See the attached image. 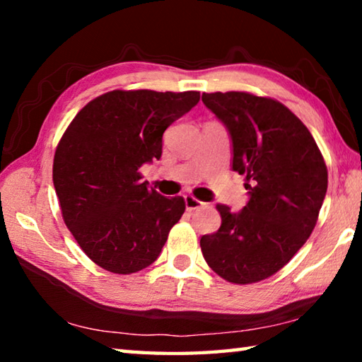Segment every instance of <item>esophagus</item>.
<instances>
[{
    "label": "esophagus",
    "mask_w": 362,
    "mask_h": 362,
    "mask_svg": "<svg viewBox=\"0 0 362 362\" xmlns=\"http://www.w3.org/2000/svg\"><path fill=\"white\" fill-rule=\"evenodd\" d=\"M185 206H187V211H196V209H199V207H203L204 206V203L203 201H199V199H196V198H193V196H185Z\"/></svg>",
    "instance_id": "1"
}]
</instances>
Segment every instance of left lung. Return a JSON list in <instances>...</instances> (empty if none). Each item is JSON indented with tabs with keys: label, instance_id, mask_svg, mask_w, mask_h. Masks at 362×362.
<instances>
[{
	"label": "left lung",
	"instance_id": "left-lung-1",
	"mask_svg": "<svg viewBox=\"0 0 362 362\" xmlns=\"http://www.w3.org/2000/svg\"><path fill=\"white\" fill-rule=\"evenodd\" d=\"M233 146V170L246 175L249 201L201 238L214 272L233 284L259 283L279 272L308 240L327 192V168L306 126L283 103L249 93H203Z\"/></svg>",
	"mask_w": 362,
	"mask_h": 362
}]
</instances>
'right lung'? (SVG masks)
<instances>
[{
	"label": "right lung",
	"instance_id": "add662e5",
	"mask_svg": "<svg viewBox=\"0 0 362 362\" xmlns=\"http://www.w3.org/2000/svg\"><path fill=\"white\" fill-rule=\"evenodd\" d=\"M199 102V93L112 90L79 110L54 156L52 180L65 225L84 254L116 274L151 265L185 212L139 169L159 159L163 134Z\"/></svg>",
	"mask_w": 362,
	"mask_h": 362
}]
</instances>
